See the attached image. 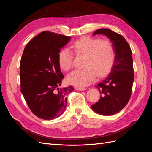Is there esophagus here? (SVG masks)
<instances>
[{
    "label": "esophagus",
    "mask_w": 152,
    "mask_h": 152,
    "mask_svg": "<svg viewBox=\"0 0 152 152\" xmlns=\"http://www.w3.org/2000/svg\"><path fill=\"white\" fill-rule=\"evenodd\" d=\"M75 89L77 91H84V90H86V88H84V87H75Z\"/></svg>",
    "instance_id": "1"
}]
</instances>
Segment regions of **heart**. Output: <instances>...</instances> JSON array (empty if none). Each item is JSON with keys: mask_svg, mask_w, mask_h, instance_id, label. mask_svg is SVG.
<instances>
[{"mask_svg": "<svg viewBox=\"0 0 152 152\" xmlns=\"http://www.w3.org/2000/svg\"><path fill=\"white\" fill-rule=\"evenodd\" d=\"M78 56H84V69L72 72L66 77L69 84L78 87L89 86L97 75L102 77L111 70L115 56L113 43L109 39L84 37L72 45ZM73 53L64 48L58 53V63L62 70L68 71L73 66Z\"/></svg>", "mask_w": 152, "mask_h": 152, "instance_id": "obj_1", "label": "heart"}]
</instances>
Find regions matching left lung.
I'll return each instance as SVG.
<instances>
[{
    "mask_svg": "<svg viewBox=\"0 0 152 152\" xmlns=\"http://www.w3.org/2000/svg\"><path fill=\"white\" fill-rule=\"evenodd\" d=\"M103 35L112 41L115 56L109 75L96 86L101 94L98 102L91 105L94 112L102 115H112L120 112L129 101L133 82L132 52L124 37L108 28L96 30L93 35Z\"/></svg>",
    "mask_w": 152,
    "mask_h": 152,
    "instance_id": "1",
    "label": "left lung"
}]
</instances>
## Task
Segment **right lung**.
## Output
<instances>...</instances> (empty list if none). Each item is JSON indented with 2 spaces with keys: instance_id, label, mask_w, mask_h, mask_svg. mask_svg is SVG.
Instances as JSON below:
<instances>
[{
  "instance_id": "obj_1",
  "label": "right lung",
  "mask_w": 152,
  "mask_h": 152,
  "mask_svg": "<svg viewBox=\"0 0 152 152\" xmlns=\"http://www.w3.org/2000/svg\"><path fill=\"white\" fill-rule=\"evenodd\" d=\"M70 37L43 31L26 44L20 62L21 92L31 111L44 120L57 118L66 107L72 86L63 87L58 53Z\"/></svg>"
}]
</instances>
